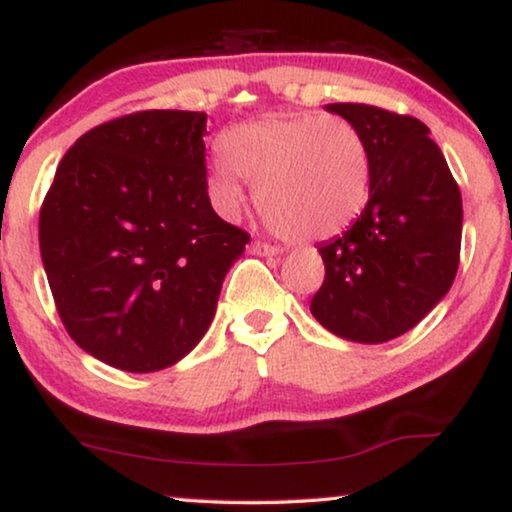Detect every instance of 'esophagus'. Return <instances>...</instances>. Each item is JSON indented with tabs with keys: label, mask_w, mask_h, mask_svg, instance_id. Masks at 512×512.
Segmentation results:
<instances>
[{
	"label": "esophagus",
	"mask_w": 512,
	"mask_h": 512,
	"mask_svg": "<svg viewBox=\"0 0 512 512\" xmlns=\"http://www.w3.org/2000/svg\"><path fill=\"white\" fill-rule=\"evenodd\" d=\"M251 251H254V254H261V256H277V254H282V249H279L277 244H270V242H263V240L251 242Z\"/></svg>",
	"instance_id": "34e87169"
}]
</instances>
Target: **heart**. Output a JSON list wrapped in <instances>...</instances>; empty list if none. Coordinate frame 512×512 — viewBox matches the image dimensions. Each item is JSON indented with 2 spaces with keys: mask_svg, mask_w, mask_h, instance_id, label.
Segmentation results:
<instances>
[{
  "mask_svg": "<svg viewBox=\"0 0 512 512\" xmlns=\"http://www.w3.org/2000/svg\"><path fill=\"white\" fill-rule=\"evenodd\" d=\"M212 167L214 200L226 214L242 202L240 177L256 184V205L296 242L328 240L359 219L370 198L373 156L347 118L317 111L268 114L223 137Z\"/></svg>",
  "mask_w": 512,
  "mask_h": 512,
  "instance_id": "1",
  "label": "heart"
}]
</instances>
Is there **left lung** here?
Here are the masks:
<instances>
[{
  "mask_svg": "<svg viewBox=\"0 0 512 512\" xmlns=\"http://www.w3.org/2000/svg\"><path fill=\"white\" fill-rule=\"evenodd\" d=\"M326 109L363 132L373 184L354 226L319 247L326 277L310 310L340 338L375 345L415 328L450 291L461 251V193L415 116L361 102Z\"/></svg>",
  "mask_w": 512,
  "mask_h": 512,
  "instance_id": "obj_1",
  "label": "left lung"
}]
</instances>
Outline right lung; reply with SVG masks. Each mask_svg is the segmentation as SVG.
Here are the masks:
<instances>
[{"label":"right lung","mask_w":512,"mask_h":512,"mask_svg":"<svg viewBox=\"0 0 512 512\" xmlns=\"http://www.w3.org/2000/svg\"><path fill=\"white\" fill-rule=\"evenodd\" d=\"M207 114L118 116L65 153L39 212L55 310L81 349L128 373L177 363L212 324L247 230L212 209Z\"/></svg>","instance_id":"1"}]
</instances>
